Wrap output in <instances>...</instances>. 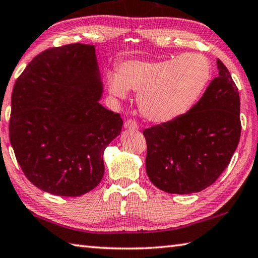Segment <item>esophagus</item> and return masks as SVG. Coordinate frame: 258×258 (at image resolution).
Here are the masks:
<instances>
[{"mask_svg":"<svg viewBox=\"0 0 258 258\" xmlns=\"http://www.w3.org/2000/svg\"><path fill=\"white\" fill-rule=\"evenodd\" d=\"M124 126L126 129H133V130H137L138 129V123L136 122V120L129 119L124 122Z\"/></svg>","mask_w":258,"mask_h":258,"instance_id":"obj_1","label":"esophagus"}]
</instances>
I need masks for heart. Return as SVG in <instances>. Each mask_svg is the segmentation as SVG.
<instances>
[{
	"mask_svg": "<svg viewBox=\"0 0 258 258\" xmlns=\"http://www.w3.org/2000/svg\"><path fill=\"white\" fill-rule=\"evenodd\" d=\"M212 67L206 56L187 53L161 61H126L119 75L108 74L111 93L124 97L126 89L139 93L138 105L148 121L163 123L190 108L209 84Z\"/></svg>",
	"mask_w": 258,
	"mask_h": 258,
	"instance_id": "obj_1",
	"label": "heart"
}]
</instances>
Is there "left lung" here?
Segmentation results:
<instances>
[{
  "instance_id": "left-lung-1",
  "label": "left lung",
  "mask_w": 258,
  "mask_h": 258,
  "mask_svg": "<svg viewBox=\"0 0 258 258\" xmlns=\"http://www.w3.org/2000/svg\"><path fill=\"white\" fill-rule=\"evenodd\" d=\"M200 101L174 120L143 132L146 172L159 189L192 194L215 182L231 161L241 134L240 98L222 61Z\"/></svg>"
}]
</instances>
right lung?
<instances>
[{"instance_id":"right-lung-1","label":"right lung","mask_w":258,"mask_h":258,"mask_svg":"<svg viewBox=\"0 0 258 258\" xmlns=\"http://www.w3.org/2000/svg\"><path fill=\"white\" fill-rule=\"evenodd\" d=\"M102 93L94 45L48 48L18 77L9 135L18 163L34 186L77 197L101 182L103 153L123 123L119 113L98 102Z\"/></svg>"}]
</instances>
